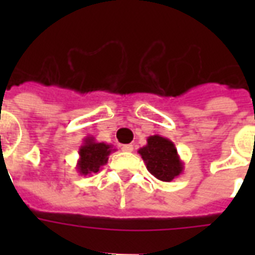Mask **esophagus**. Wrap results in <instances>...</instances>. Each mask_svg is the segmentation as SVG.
Returning a JSON list of instances; mask_svg holds the SVG:
<instances>
[{
	"label": "esophagus",
	"mask_w": 255,
	"mask_h": 255,
	"mask_svg": "<svg viewBox=\"0 0 255 255\" xmlns=\"http://www.w3.org/2000/svg\"><path fill=\"white\" fill-rule=\"evenodd\" d=\"M122 151H123V152H132V151H133V145H132V144H123V145H122Z\"/></svg>",
	"instance_id": "obj_1"
}]
</instances>
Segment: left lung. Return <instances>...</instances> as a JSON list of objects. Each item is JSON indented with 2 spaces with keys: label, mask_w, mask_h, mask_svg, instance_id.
I'll return each instance as SVG.
<instances>
[{
  "label": "left lung",
  "mask_w": 255,
  "mask_h": 255,
  "mask_svg": "<svg viewBox=\"0 0 255 255\" xmlns=\"http://www.w3.org/2000/svg\"><path fill=\"white\" fill-rule=\"evenodd\" d=\"M137 152L147 165L148 172L160 181H172L184 170V163L178 156L177 148L167 137L149 136L147 144Z\"/></svg>",
  "instance_id": "obj_1"
}]
</instances>
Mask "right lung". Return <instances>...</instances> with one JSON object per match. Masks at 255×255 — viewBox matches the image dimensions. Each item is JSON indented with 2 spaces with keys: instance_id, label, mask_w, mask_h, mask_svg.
Masks as SVG:
<instances>
[{
  "instance_id": "add662e5",
  "label": "right lung",
  "mask_w": 255,
  "mask_h": 255,
  "mask_svg": "<svg viewBox=\"0 0 255 255\" xmlns=\"http://www.w3.org/2000/svg\"><path fill=\"white\" fill-rule=\"evenodd\" d=\"M116 151L111 144L98 143L95 137L87 136L83 139V144L79 148V160L77 163V170L82 176L96 173L106 165L108 156Z\"/></svg>"
}]
</instances>
